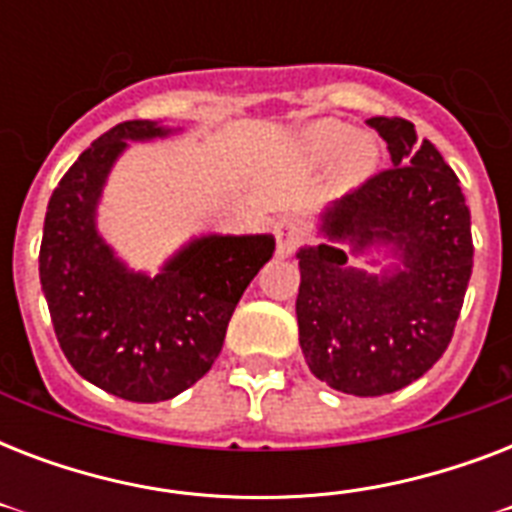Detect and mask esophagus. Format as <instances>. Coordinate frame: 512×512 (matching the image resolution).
<instances>
[{
    "label": "esophagus",
    "instance_id": "1",
    "mask_svg": "<svg viewBox=\"0 0 512 512\" xmlns=\"http://www.w3.org/2000/svg\"><path fill=\"white\" fill-rule=\"evenodd\" d=\"M305 239L303 225L292 220V217H284L279 225H276V255L289 257L295 252Z\"/></svg>",
    "mask_w": 512,
    "mask_h": 512
}]
</instances>
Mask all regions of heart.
Segmentation results:
<instances>
[{
  "instance_id": "heart-1",
  "label": "heart",
  "mask_w": 512,
  "mask_h": 512,
  "mask_svg": "<svg viewBox=\"0 0 512 512\" xmlns=\"http://www.w3.org/2000/svg\"><path fill=\"white\" fill-rule=\"evenodd\" d=\"M297 151L308 164H327L335 159V177L342 185H361L377 167V148L364 135H350L345 124L321 119L308 124L300 138Z\"/></svg>"
}]
</instances>
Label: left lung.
Listing matches in <instances>:
<instances>
[{
    "label": "left lung",
    "instance_id": "8db88e82",
    "mask_svg": "<svg viewBox=\"0 0 512 512\" xmlns=\"http://www.w3.org/2000/svg\"><path fill=\"white\" fill-rule=\"evenodd\" d=\"M366 124L388 143L393 167L321 212L324 241L297 252L295 311L300 348L321 382L385 396L444 356L473 271V239L460 180L438 148L398 116ZM380 251L394 260L380 274L347 263Z\"/></svg>",
    "mask_w": 512,
    "mask_h": 512
}]
</instances>
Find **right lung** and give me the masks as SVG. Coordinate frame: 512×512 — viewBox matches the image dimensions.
<instances>
[{
  "label": "right lung",
  "mask_w": 512,
  "mask_h": 512,
  "mask_svg": "<svg viewBox=\"0 0 512 512\" xmlns=\"http://www.w3.org/2000/svg\"><path fill=\"white\" fill-rule=\"evenodd\" d=\"M172 132L132 119L100 135L52 191L39 249L42 292L68 364L138 404L175 398L209 372L236 303L276 249L271 233H207L156 276L116 257L98 231L108 175L130 143Z\"/></svg>",
  "instance_id": "obj_1"
}]
</instances>
